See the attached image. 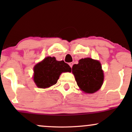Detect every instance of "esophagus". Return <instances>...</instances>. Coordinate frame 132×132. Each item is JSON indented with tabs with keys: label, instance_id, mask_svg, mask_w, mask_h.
Wrapping results in <instances>:
<instances>
[{
	"label": "esophagus",
	"instance_id": "obj_1",
	"mask_svg": "<svg viewBox=\"0 0 132 132\" xmlns=\"http://www.w3.org/2000/svg\"><path fill=\"white\" fill-rule=\"evenodd\" d=\"M69 66H70L71 68H72V66H73V63H69Z\"/></svg>",
	"mask_w": 132,
	"mask_h": 132
}]
</instances>
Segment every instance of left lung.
Listing matches in <instances>:
<instances>
[{
  "mask_svg": "<svg viewBox=\"0 0 132 132\" xmlns=\"http://www.w3.org/2000/svg\"><path fill=\"white\" fill-rule=\"evenodd\" d=\"M72 72L79 87L86 93H94L102 86L104 72L97 60L90 57L81 59L78 64L73 65Z\"/></svg>",
  "mask_w": 132,
  "mask_h": 132,
  "instance_id": "obj_1",
  "label": "left lung"
}]
</instances>
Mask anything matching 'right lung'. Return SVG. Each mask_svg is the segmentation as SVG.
<instances>
[{"label": "right lung", "instance_id": "obj_1", "mask_svg": "<svg viewBox=\"0 0 132 132\" xmlns=\"http://www.w3.org/2000/svg\"><path fill=\"white\" fill-rule=\"evenodd\" d=\"M33 80L39 88L45 89L56 84L62 72H71V68L64 61L48 56L34 66Z\"/></svg>", "mask_w": 132, "mask_h": 132}]
</instances>
